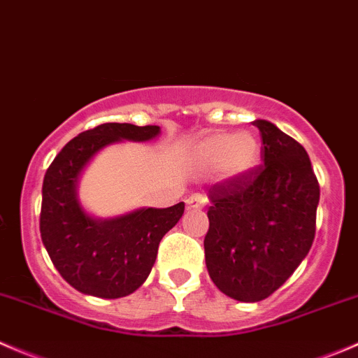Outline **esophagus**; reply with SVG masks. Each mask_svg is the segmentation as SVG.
I'll list each match as a JSON object with an SVG mask.
<instances>
[{
    "label": "esophagus",
    "instance_id": "34e87169",
    "mask_svg": "<svg viewBox=\"0 0 358 358\" xmlns=\"http://www.w3.org/2000/svg\"><path fill=\"white\" fill-rule=\"evenodd\" d=\"M204 204H206V197H204L203 194H192V196H189V199H187V206H189L190 210H201V208H204Z\"/></svg>",
    "mask_w": 358,
    "mask_h": 358
}]
</instances>
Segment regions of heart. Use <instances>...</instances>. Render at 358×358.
I'll use <instances>...</instances> for the list:
<instances>
[{"mask_svg":"<svg viewBox=\"0 0 358 358\" xmlns=\"http://www.w3.org/2000/svg\"><path fill=\"white\" fill-rule=\"evenodd\" d=\"M260 154V141L253 133H213L190 147L189 161L203 175L220 171L224 178L234 180L252 173L259 166Z\"/></svg>","mask_w":358,"mask_h":358,"instance_id":"b5f03b06","label":"heart"}]
</instances>
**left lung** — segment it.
Listing matches in <instances>:
<instances>
[{"mask_svg": "<svg viewBox=\"0 0 358 358\" xmlns=\"http://www.w3.org/2000/svg\"><path fill=\"white\" fill-rule=\"evenodd\" d=\"M262 161L246 176L208 190L204 257L225 296L257 303L278 290L310 252L320 187L306 150L267 120H255Z\"/></svg>", "mask_w": 358, "mask_h": 358, "instance_id": "1", "label": "left lung"}]
</instances>
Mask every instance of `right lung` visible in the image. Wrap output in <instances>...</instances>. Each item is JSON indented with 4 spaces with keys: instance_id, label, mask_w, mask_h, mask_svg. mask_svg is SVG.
<instances>
[{
    "instance_id": "add662e5",
    "label": "right lung",
    "mask_w": 358,
    "mask_h": 358,
    "mask_svg": "<svg viewBox=\"0 0 358 358\" xmlns=\"http://www.w3.org/2000/svg\"><path fill=\"white\" fill-rule=\"evenodd\" d=\"M159 126L108 122L83 131L55 155L41 189L40 232L59 275L78 292L119 299L148 278L162 236L182 218L185 204L140 208L115 218H94L83 210L76 185L91 159L117 141H148Z\"/></svg>"
}]
</instances>
